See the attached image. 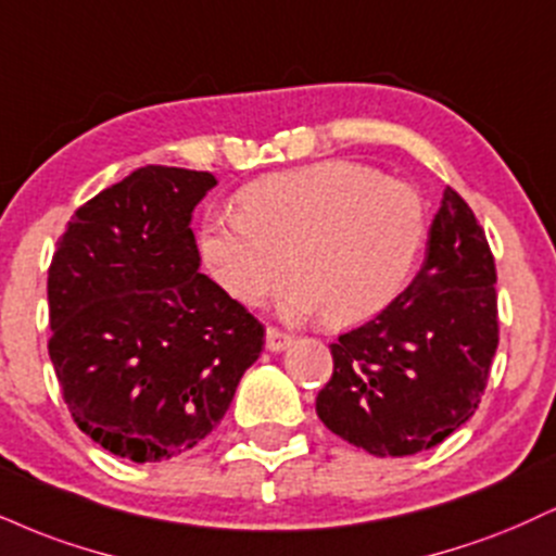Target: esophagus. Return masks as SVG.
<instances>
[{
	"instance_id": "34e87169",
	"label": "esophagus",
	"mask_w": 556,
	"mask_h": 556,
	"mask_svg": "<svg viewBox=\"0 0 556 556\" xmlns=\"http://www.w3.org/2000/svg\"><path fill=\"white\" fill-rule=\"evenodd\" d=\"M290 344H292L290 333L274 329V326H269V329H266V350H269V352H282Z\"/></svg>"
}]
</instances>
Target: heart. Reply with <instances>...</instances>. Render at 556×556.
<instances>
[{
	"label": "heart",
	"mask_w": 556,
	"mask_h": 556,
	"mask_svg": "<svg viewBox=\"0 0 556 556\" xmlns=\"http://www.w3.org/2000/svg\"><path fill=\"white\" fill-rule=\"evenodd\" d=\"M240 212H210L197 236L225 295L261 305L290 274L287 311L329 326L376 318L404 290L425 240V206L404 180L352 160H324L240 189Z\"/></svg>",
	"instance_id": "obj_1"
}]
</instances>
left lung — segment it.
<instances>
[{
    "instance_id": "8db88e82",
    "label": "left lung",
    "mask_w": 556,
    "mask_h": 556,
    "mask_svg": "<svg viewBox=\"0 0 556 556\" xmlns=\"http://www.w3.org/2000/svg\"><path fill=\"white\" fill-rule=\"evenodd\" d=\"M494 282L484 230L447 186L412 285L331 344L320 422L372 456H412L469 422L500 342Z\"/></svg>"
}]
</instances>
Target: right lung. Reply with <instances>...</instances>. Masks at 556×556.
<instances>
[{"label":"right lung","instance_id":"1","mask_svg":"<svg viewBox=\"0 0 556 556\" xmlns=\"http://www.w3.org/2000/svg\"><path fill=\"white\" fill-rule=\"evenodd\" d=\"M212 173L147 165L79 206L49 266V354L87 438L134 464L210 434L264 326L199 274L191 212Z\"/></svg>","mask_w":556,"mask_h":556}]
</instances>
